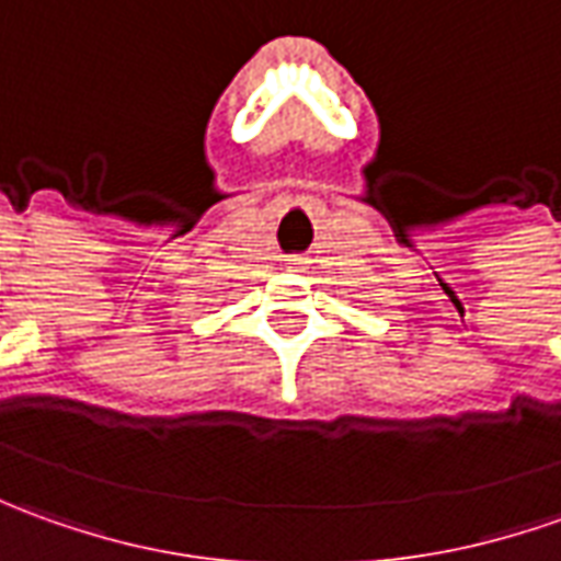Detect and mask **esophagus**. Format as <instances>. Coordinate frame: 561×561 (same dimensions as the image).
<instances>
[{
  "label": "esophagus",
  "instance_id": "1",
  "mask_svg": "<svg viewBox=\"0 0 561 561\" xmlns=\"http://www.w3.org/2000/svg\"><path fill=\"white\" fill-rule=\"evenodd\" d=\"M304 264H307L304 257H291V261H288V270H304Z\"/></svg>",
  "mask_w": 561,
  "mask_h": 561
}]
</instances>
